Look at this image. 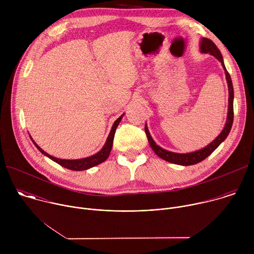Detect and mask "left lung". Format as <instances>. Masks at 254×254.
Wrapping results in <instances>:
<instances>
[{
    "label": "left lung",
    "mask_w": 254,
    "mask_h": 254,
    "mask_svg": "<svg viewBox=\"0 0 254 254\" xmlns=\"http://www.w3.org/2000/svg\"><path fill=\"white\" fill-rule=\"evenodd\" d=\"M201 52L202 53H209L212 56L216 57L218 59L221 63L222 66L225 70V74H226V80L228 83V89H229V105H228V116H227V122L226 125L223 128V130L221 131V133L217 136L211 143H209L208 146L202 150H199L197 152H193V153H188V154H178V153H172L169 151H166L164 149H162L161 147H159L158 144H156V142L154 141V139L152 138L149 129L147 127V125L144 126V131H146L148 140L151 148L153 149V151L156 153L157 156H159L161 159L169 162V163H173V164H177V165H182V166H191V165H195L198 164L200 162H202L203 160H205L208 156H210L217 148H218L219 144L227 137V135L230 132L232 124H233V97H234V91H233V85H232V81H231V77L228 73V71L225 68L224 62H223V58L222 55L220 53V50L217 48V46L214 44V42L210 39L207 38H203L201 41V46H200Z\"/></svg>",
    "instance_id": "1"
}]
</instances>
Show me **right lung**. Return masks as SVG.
<instances>
[{"label":"right lung","mask_w":254,"mask_h":254,"mask_svg":"<svg viewBox=\"0 0 254 254\" xmlns=\"http://www.w3.org/2000/svg\"><path fill=\"white\" fill-rule=\"evenodd\" d=\"M123 116L120 117L115 122V124H114V126L112 127V130H111L110 134H108V137H107V139H106V141L104 143L103 148L101 149V151H99L97 154H95V155H93L91 157L85 158V159H80V160H62V159H57V158H54V157L48 155L47 153H45L39 146H37V143H36L34 140H33V142H34V144L36 146V148H37L43 155L47 156L48 158H50L51 160H53L54 162H56L60 166L64 167L66 169L72 170V171H84V170L92 168V167H94L96 165L101 164L102 162H104L108 158V156H110L112 148H113V142H114V137H115L116 129H117L120 122L122 121Z\"/></svg>","instance_id":"right-lung-1"}]
</instances>
